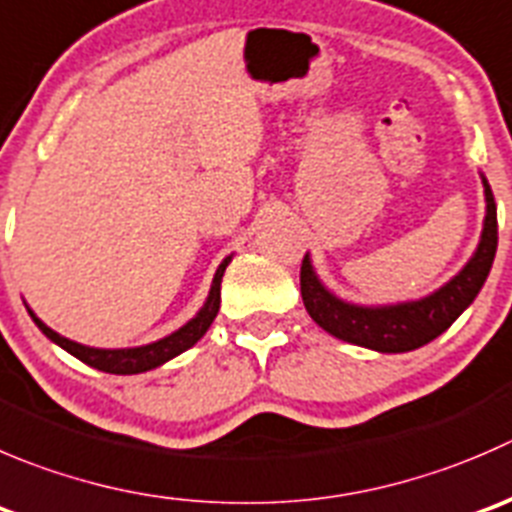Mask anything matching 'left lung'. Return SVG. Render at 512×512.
<instances>
[{"mask_svg":"<svg viewBox=\"0 0 512 512\" xmlns=\"http://www.w3.org/2000/svg\"><path fill=\"white\" fill-rule=\"evenodd\" d=\"M483 187L485 202H488L483 237H480L478 250L470 257L468 265L448 285L423 300L403 302V305H350V302L337 300L332 292L322 287L312 270L310 257L305 255L300 267V292L312 320L340 340L377 352H408L443 335L458 320L460 312L478 297L480 287L485 285L490 267H493L495 250H498V215H495L493 192H490L485 177Z\"/></svg>","mask_w":512,"mask_h":512,"instance_id":"1","label":"left lung"}]
</instances>
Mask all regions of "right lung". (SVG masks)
<instances>
[{
    "instance_id": "obj_1",
    "label": "right lung",
    "mask_w": 512,
    "mask_h": 512,
    "mask_svg": "<svg viewBox=\"0 0 512 512\" xmlns=\"http://www.w3.org/2000/svg\"><path fill=\"white\" fill-rule=\"evenodd\" d=\"M227 265H230V257L222 260V265L217 267L215 280H212L210 297H207L205 307H202V310L197 312L187 325H182L180 330L162 337V340L152 342V345L127 347V350H99V347L79 345V342H72L67 340V337L57 335V332H54L52 327L44 325L32 310H29V315H32V320L37 322V327L49 337V340L57 342L62 350H67L69 355L82 360L84 365L97 367V370L102 372H112V375H137V372H147L152 370V367H160L162 362L172 360V357H177L180 352L190 350V347L205 335L207 327H210L212 320L217 317V310H220V282H222V275H225Z\"/></svg>"
}]
</instances>
